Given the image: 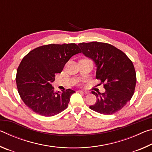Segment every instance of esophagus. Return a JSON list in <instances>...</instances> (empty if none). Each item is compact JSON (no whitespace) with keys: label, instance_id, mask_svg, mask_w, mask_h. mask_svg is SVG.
Returning a JSON list of instances; mask_svg holds the SVG:
<instances>
[{"label":"esophagus","instance_id":"obj_1","mask_svg":"<svg viewBox=\"0 0 152 152\" xmlns=\"http://www.w3.org/2000/svg\"><path fill=\"white\" fill-rule=\"evenodd\" d=\"M80 92H82V93H83V94H88V92H87V91H80Z\"/></svg>","mask_w":152,"mask_h":152}]
</instances>
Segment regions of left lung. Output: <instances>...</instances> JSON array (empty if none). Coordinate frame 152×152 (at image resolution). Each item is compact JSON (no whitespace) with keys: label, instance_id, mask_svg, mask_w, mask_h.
Instances as JSON below:
<instances>
[{"label":"left lung","instance_id":"obj_1","mask_svg":"<svg viewBox=\"0 0 152 152\" xmlns=\"http://www.w3.org/2000/svg\"><path fill=\"white\" fill-rule=\"evenodd\" d=\"M86 57L96 67V78L104 83L106 91H92L96 102L90 109L103 115L117 112L127 104L134 93L136 73L132 61L125 53L106 43L92 42L78 44Z\"/></svg>","mask_w":152,"mask_h":152}]
</instances>
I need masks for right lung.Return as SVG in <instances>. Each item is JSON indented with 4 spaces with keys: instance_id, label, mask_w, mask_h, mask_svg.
<instances>
[{
    "instance_id": "right-lung-1",
    "label": "right lung",
    "mask_w": 152,
    "mask_h": 152,
    "mask_svg": "<svg viewBox=\"0 0 152 152\" xmlns=\"http://www.w3.org/2000/svg\"><path fill=\"white\" fill-rule=\"evenodd\" d=\"M81 53L75 43L49 44L31 51L23 58L17 69L16 82L20 98L35 113L51 117L67 107L72 89L54 92L51 83L73 56Z\"/></svg>"
}]
</instances>
